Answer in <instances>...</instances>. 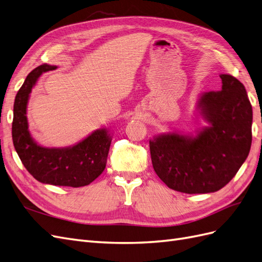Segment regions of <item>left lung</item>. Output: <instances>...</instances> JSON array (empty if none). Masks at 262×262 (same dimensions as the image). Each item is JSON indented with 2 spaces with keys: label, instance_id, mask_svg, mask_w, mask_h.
I'll use <instances>...</instances> for the list:
<instances>
[{
  "label": "left lung",
  "instance_id": "obj_1",
  "mask_svg": "<svg viewBox=\"0 0 262 262\" xmlns=\"http://www.w3.org/2000/svg\"><path fill=\"white\" fill-rule=\"evenodd\" d=\"M222 90L198 101L210 125L195 137L167 133L149 141L156 175L184 193L215 192L226 186L247 158L251 146L252 107L245 86L221 74Z\"/></svg>",
  "mask_w": 262,
  "mask_h": 262
}]
</instances>
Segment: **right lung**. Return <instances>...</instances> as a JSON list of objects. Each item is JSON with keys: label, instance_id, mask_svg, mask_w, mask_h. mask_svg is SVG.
I'll use <instances>...</instances> for the list:
<instances>
[{"label": "right lung", "instance_id": "1", "mask_svg": "<svg viewBox=\"0 0 262 262\" xmlns=\"http://www.w3.org/2000/svg\"><path fill=\"white\" fill-rule=\"evenodd\" d=\"M57 69L42 64L27 75L14 101L12 138L14 147L28 172L42 184L78 188L90 185L104 171L112 139L99 129L80 143L64 148L38 145L28 131L26 108L29 94L43 72Z\"/></svg>", "mask_w": 262, "mask_h": 262}]
</instances>
